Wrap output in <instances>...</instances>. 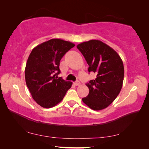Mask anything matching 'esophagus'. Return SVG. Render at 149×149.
Returning a JSON list of instances; mask_svg holds the SVG:
<instances>
[{
	"label": "esophagus",
	"instance_id": "34e87169",
	"mask_svg": "<svg viewBox=\"0 0 149 149\" xmlns=\"http://www.w3.org/2000/svg\"><path fill=\"white\" fill-rule=\"evenodd\" d=\"M74 84L75 85V86H79V85L81 84V83H80V82L79 81H76V82H75L74 83Z\"/></svg>",
	"mask_w": 149,
	"mask_h": 149
}]
</instances>
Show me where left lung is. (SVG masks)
Here are the masks:
<instances>
[{
  "label": "left lung",
  "mask_w": 149,
  "mask_h": 149,
  "mask_svg": "<svg viewBox=\"0 0 149 149\" xmlns=\"http://www.w3.org/2000/svg\"><path fill=\"white\" fill-rule=\"evenodd\" d=\"M77 48L89 65L88 72L97 75L86 84L89 94L82 100L91 109H105L121 91L124 76L122 60L115 50L100 40L83 42Z\"/></svg>",
  "instance_id": "obj_1"
}]
</instances>
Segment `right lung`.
<instances>
[{
	"label": "right lung",
	"mask_w": 149,
	"mask_h": 149,
	"mask_svg": "<svg viewBox=\"0 0 149 149\" xmlns=\"http://www.w3.org/2000/svg\"><path fill=\"white\" fill-rule=\"evenodd\" d=\"M75 46L72 42L54 38L32 50L25 68L27 86L36 102L50 108L63 99L72 83L58 78L59 63L66 52Z\"/></svg>",
	"instance_id": "add662e5"
}]
</instances>
